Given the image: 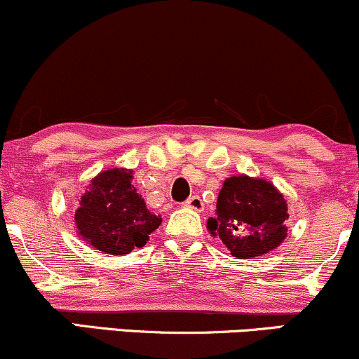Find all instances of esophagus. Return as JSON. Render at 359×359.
<instances>
[{
    "label": "esophagus",
    "mask_w": 359,
    "mask_h": 359,
    "mask_svg": "<svg viewBox=\"0 0 359 359\" xmlns=\"http://www.w3.org/2000/svg\"><path fill=\"white\" fill-rule=\"evenodd\" d=\"M185 205L189 209H194V211H204V201L201 199L199 196H192L185 201Z\"/></svg>",
    "instance_id": "34e87169"
}]
</instances>
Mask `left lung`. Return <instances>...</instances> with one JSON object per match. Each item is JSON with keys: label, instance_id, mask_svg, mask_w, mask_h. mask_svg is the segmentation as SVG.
Here are the masks:
<instances>
[{"label": "left lung", "instance_id": "left-lung-1", "mask_svg": "<svg viewBox=\"0 0 359 359\" xmlns=\"http://www.w3.org/2000/svg\"><path fill=\"white\" fill-rule=\"evenodd\" d=\"M216 208L208 231L219 236L233 257H262L287 238V201L270 180L245 174L228 177Z\"/></svg>", "mask_w": 359, "mask_h": 359}]
</instances>
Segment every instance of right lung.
<instances>
[{"label":"right lung","mask_w":359,"mask_h":359,"mask_svg":"<svg viewBox=\"0 0 359 359\" xmlns=\"http://www.w3.org/2000/svg\"><path fill=\"white\" fill-rule=\"evenodd\" d=\"M131 180L130 168L102 170L81 196L74 214L77 234L102 253L128 255L142 248L162 224V217L148 211Z\"/></svg>","instance_id":"right-lung-1"}]
</instances>
